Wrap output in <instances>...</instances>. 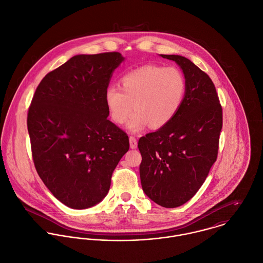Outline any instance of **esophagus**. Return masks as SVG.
<instances>
[{
	"label": "esophagus",
	"instance_id": "1",
	"mask_svg": "<svg viewBox=\"0 0 263 263\" xmlns=\"http://www.w3.org/2000/svg\"><path fill=\"white\" fill-rule=\"evenodd\" d=\"M129 145L132 149H136L138 147V142L135 137H129Z\"/></svg>",
	"mask_w": 263,
	"mask_h": 263
}]
</instances>
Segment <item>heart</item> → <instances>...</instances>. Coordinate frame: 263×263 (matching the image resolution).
Masks as SVG:
<instances>
[{
  "label": "heart",
  "mask_w": 263,
  "mask_h": 263,
  "mask_svg": "<svg viewBox=\"0 0 263 263\" xmlns=\"http://www.w3.org/2000/svg\"><path fill=\"white\" fill-rule=\"evenodd\" d=\"M121 88L110 86L105 90V104L111 119L123 124L128 121L132 132L147 124L158 129L168 124L179 111L185 93V80L175 67L145 65L125 73Z\"/></svg>",
  "instance_id": "obj_1"
}]
</instances>
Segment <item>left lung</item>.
<instances>
[{
  "instance_id": "1",
  "label": "left lung",
  "mask_w": 263,
  "mask_h": 263,
  "mask_svg": "<svg viewBox=\"0 0 263 263\" xmlns=\"http://www.w3.org/2000/svg\"><path fill=\"white\" fill-rule=\"evenodd\" d=\"M160 56L181 68L185 93L168 124L139 140L140 176L143 191L152 201L175 208L194 197L216 161L222 108L211 79L191 60Z\"/></svg>"
}]
</instances>
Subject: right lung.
Returning <instances> with one entry per match:
<instances>
[{
	"mask_svg": "<svg viewBox=\"0 0 263 263\" xmlns=\"http://www.w3.org/2000/svg\"><path fill=\"white\" fill-rule=\"evenodd\" d=\"M124 60L118 52L77 55L49 72L27 114L35 170L64 205L86 209L109 192L129 149L127 135L107 119L105 90Z\"/></svg>",
	"mask_w": 263,
	"mask_h": 263,
	"instance_id": "1",
	"label": "right lung"
}]
</instances>
